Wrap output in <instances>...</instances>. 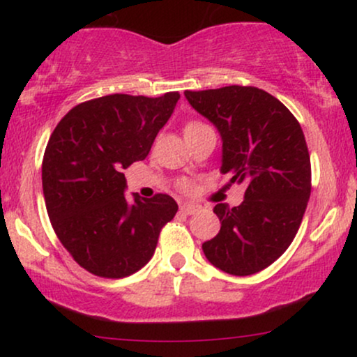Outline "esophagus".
<instances>
[{
    "label": "esophagus",
    "instance_id": "esophagus-1",
    "mask_svg": "<svg viewBox=\"0 0 357 357\" xmlns=\"http://www.w3.org/2000/svg\"><path fill=\"white\" fill-rule=\"evenodd\" d=\"M199 210H202V206H198V204H191V203L181 204V211L184 215H195V213H198Z\"/></svg>",
    "mask_w": 357,
    "mask_h": 357
}]
</instances>
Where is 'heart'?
Here are the masks:
<instances>
[{
    "mask_svg": "<svg viewBox=\"0 0 357 357\" xmlns=\"http://www.w3.org/2000/svg\"><path fill=\"white\" fill-rule=\"evenodd\" d=\"M204 127H208V126L203 124V122L191 121V122H188L186 127H184V134L195 132V130L204 129ZM176 186H178V190L183 191V192H191L192 191V181H190L188 178H179L178 181H176Z\"/></svg>",
    "mask_w": 357,
    "mask_h": 357,
    "instance_id": "b5f03b06",
    "label": "heart"
}]
</instances>
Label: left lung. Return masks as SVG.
<instances>
[{
  "label": "left lung",
  "instance_id": "1",
  "mask_svg": "<svg viewBox=\"0 0 357 357\" xmlns=\"http://www.w3.org/2000/svg\"><path fill=\"white\" fill-rule=\"evenodd\" d=\"M184 96L218 127L221 173L247 186L240 206L216 204L221 228L204 241L203 252L230 275H253L290 247L304 218L312 173L302 127L280 100L250 85L186 90Z\"/></svg>",
  "mask_w": 357,
  "mask_h": 357
}]
</instances>
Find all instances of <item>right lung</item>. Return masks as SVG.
I'll return each mask as SVG.
<instances>
[{
  "instance_id": "obj_1",
  "label": "right lung",
  "mask_w": 357,
  "mask_h": 357,
  "mask_svg": "<svg viewBox=\"0 0 357 357\" xmlns=\"http://www.w3.org/2000/svg\"><path fill=\"white\" fill-rule=\"evenodd\" d=\"M179 92L161 97L112 93L68 110L52 132L42 162L48 218L73 260L104 278H124L154 255L174 218L169 195L127 203L122 171L149 154Z\"/></svg>"
}]
</instances>
